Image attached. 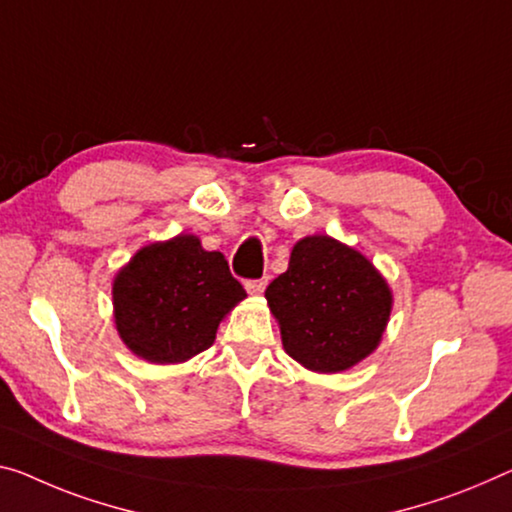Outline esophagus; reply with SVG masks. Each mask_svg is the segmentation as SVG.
<instances>
[{"label": "esophagus", "instance_id": "esophagus-1", "mask_svg": "<svg viewBox=\"0 0 512 512\" xmlns=\"http://www.w3.org/2000/svg\"><path fill=\"white\" fill-rule=\"evenodd\" d=\"M267 286V279H256V281H247L245 288L249 295H263V290Z\"/></svg>", "mask_w": 512, "mask_h": 512}]
</instances>
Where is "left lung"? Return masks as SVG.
Wrapping results in <instances>:
<instances>
[{"instance_id":"obj_1","label":"left lung","mask_w":512,"mask_h":512,"mask_svg":"<svg viewBox=\"0 0 512 512\" xmlns=\"http://www.w3.org/2000/svg\"><path fill=\"white\" fill-rule=\"evenodd\" d=\"M283 350L313 373H341L373 355L387 332L393 293L355 247L306 235L288 270L265 290Z\"/></svg>"}]
</instances>
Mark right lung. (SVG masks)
<instances>
[{
    "label": "right lung",
    "mask_w": 512,
    "mask_h": 512,
    "mask_svg": "<svg viewBox=\"0 0 512 512\" xmlns=\"http://www.w3.org/2000/svg\"><path fill=\"white\" fill-rule=\"evenodd\" d=\"M247 293L222 251L192 233L151 242L116 272V332L148 364H183L215 343L217 327Z\"/></svg>",
    "instance_id": "right-lung-1"
}]
</instances>
